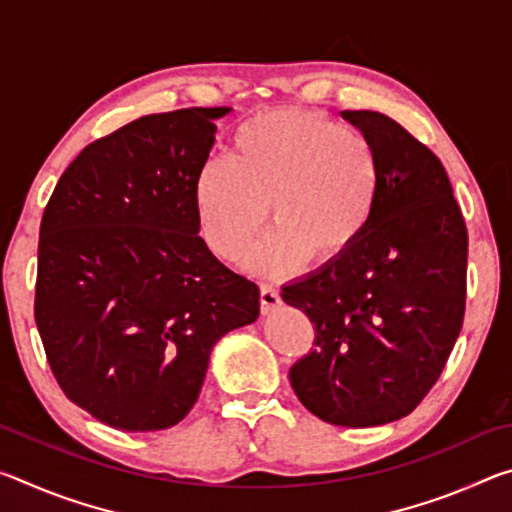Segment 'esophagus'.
Instances as JSON below:
<instances>
[{
  "label": "esophagus",
  "mask_w": 512,
  "mask_h": 512,
  "mask_svg": "<svg viewBox=\"0 0 512 512\" xmlns=\"http://www.w3.org/2000/svg\"><path fill=\"white\" fill-rule=\"evenodd\" d=\"M280 302H282L280 291H277L273 284H262V287H259V307H262V314L273 311Z\"/></svg>",
  "instance_id": "esophagus-1"
}]
</instances>
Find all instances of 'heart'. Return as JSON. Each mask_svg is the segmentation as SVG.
Here are the masks:
<instances>
[{"label":"heart","mask_w":512,"mask_h":512,"mask_svg":"<svg viewBox=\"0 0 512 512\" xmlns=\"http://www.w3.org/2000/svg\"><path fill=\"white\" fill-rule=\"evenodd\" d=\"M381 194L372 144L318 110L280 108L250 117L232 135L230 158L196 173L194 203L203 239L237 259L266 221L273 230L246 255L257 273L298 271L343 257L366 235Z\"/></svg>","instance_id":"heart-1"}]
</instances>
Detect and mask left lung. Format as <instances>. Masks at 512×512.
<instances>
[{
  "label": "left lung",
  "mask_w": 512,
  "mask_h": 512,
  "mask_svg": "<svg viewBox=\"0 0 512 512\" xmlns=\"http://www.w3.org/2000/svg\"><path fill=\"white\" fill-rule=\"evenodd\" d=\"M381 162L366 235L343 257L282 287L314 323L293 363L298 400L329 424L377 427L409 415L461 334L467 228L438 155L375 110H343Z\"/></svg>",
  "instance_id": "1"
}]
</instances>
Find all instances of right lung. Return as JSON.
Returning <instances> with one entry per match:
<instances>
[{
	"instance_id": "1",
	"label": "right lung",
	"mask_w": 512,
	"mask_h": 512,
	"mask_svg": "<svg viewBox=\"0 0 512 512\" xmlns=\"http://www.w3.org/2000/svg\"><path fill=\"white\" fill-rule=\"evenodd\" d=\"M228 112H158L99 137L42 214L36 325L49 368L112 429L178 424L214 343L259 316L257 284L198 237L194 180Z\"/></svg>"
}]
</instances>
